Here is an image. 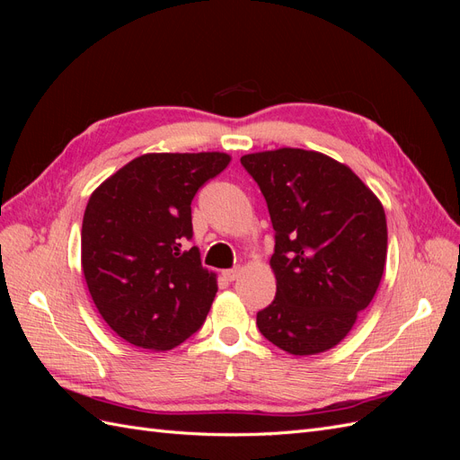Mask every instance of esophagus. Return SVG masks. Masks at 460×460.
Returning <instances> with one entry per match:
<instances>
[{
	"instance_id": "34e87169",
	"label": "esophagus",
	"mask_w": 460,
	"mask_h": 460,
	"mask_svg": "<svg viewBox=\"0 0 460 460\" xmlns=\"http://www.w3.org/2000/svg\"><path fill=\"white\" fill-rule=\"evenodd\" d=\"M240 272H242V270H240L238 267H235V269H228V270H225V272H222V274H225V278H226L228 282H234V280H238Z\"/></svg>"
}]
</instances>
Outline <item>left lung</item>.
I'll return each instance as SVG.
<instances>
[{
	"instance_id": "1",
	"label": "left lung",
	"mask_w": 460,
	"mask_h": 460,
	"mask_svg": "<svg viewBox=\"0 0 460 460\" xmlns=\"http://www.w3.org/2000/svg\"><path fill=\"white\" fill-rule=\"evenodd\" d=\"M276 232V297L257 313L264 338L291 355L336 347L380 286L387 225L380 199L349 166L318 151L243 155Z\"/></svg>"
}]
</instances>
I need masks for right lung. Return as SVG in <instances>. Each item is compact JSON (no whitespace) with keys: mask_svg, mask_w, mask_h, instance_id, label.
Wrapping results in <instances>:
<instances>
[{"mask_svg":"<svg viewBox=\"0 0 460 460\" xmlns=\"http://www.w3.org/2000/svg\"><path fill=\"white\" fill-rule=\"evenodd\" d=\"M226 153H147L97 188L82 220V272L111 330L169 351L205 323L217 274L191 240V199L226 169Z\"/></svg>","mask_w":460,"mask_h":460,"instance_id":"1","label":"right lung"}]
</instances>
